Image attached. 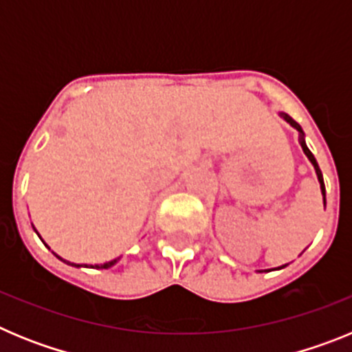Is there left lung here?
Segmentation results:
<instances>
[{
    "label": "left lung",
    "mask_w": 352,
    "mask_h": 352,
    "mask_svg": "<svg viewBox=\"0 0 352 352\" xmlns=\"http://www.w3.org/2000/svg\"><path fill=\"white\" fill-rule=\"evenodd\" d=\"M278 116H280L282 120H284V121H287V123H289V125L292 126V129L298 130V135H300V144H301V149H303V153L307 155V158H309L310 164H312V166H314V170H316L317 182H319V185H321L322 201H324V208H326V188H324V179H322V173H321V169H319V164H317L316 157H314L312 151H310L309 146H307V142H305V132H303V129H301V126L298 125L296 121L292 120V118L289 116V114L282 113V111H280V113H278ZM285 266H287V264H282V266H278V268H272V270H282V268H285ZM272 270H263V272H272ZM259 273H261V272H259Z\"/></svg>",
    "instance_id": "8db88e82"
}]
</instances>
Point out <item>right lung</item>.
<instances>
[{
	"mask_svg": "<svg viewBox=\"0 0 352 352\" xmlns=\"http://www.w3.org/2000/svg\"><path fill=\"white\" fill-rule=\"evenodd\" d=\"M31 226H33V223H31ZM33 229H35V227H33ZM35 232H36V234H38V231H36V229H35ZM38 238H40V234H38ZM40 239H42V238H40ZM42 241H43V239H42ZM43 245H45V247L49 248V245L45 243V241H43ZM52 254H54V256L58 257V259H60V261H63L65 264H68V266H74V268H93V270H107V268H113L114 264H116L118 261L121 259V257H116V259H113V261H107V263H104V264H89V266H88V264H76V263H70V261H65L63 257H60V256H58V254H56V252H52Z\"/></svg>",
	"mask_w": 352,
	"mask_h": 352,
	"instance_id": "right-lung-1",
	"label": "right lung"
}]
</instances>
